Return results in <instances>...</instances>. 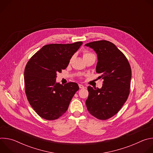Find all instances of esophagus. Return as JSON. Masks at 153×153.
<instances>
[{"label":"esophagus","instance_id":"obj_1","mask_svg":"<svg viewBox=\"0 0 153 153\" xmlns=\"http://www.w3.org/2000/svg\"><path fill=\"white\" fill-rule=\"evenodd\" d=\"M79 88L80 89H82V88H84V86L83 85H82V84H79Z\"/></svg>","mask_w":153,"mask_h":153}]
</instances>
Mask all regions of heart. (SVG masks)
<instances>
[{
	"label": "heart",
	"mask_w": 153,
	"mask_h": 153,
	"mask_svg": "<svg viewBox=\"0 0 153 153\" xmlns=\"http://www.w3.org/2000/svg\"><path fill=\"white\" fill-rule=\"evenodd\" d=\"M91 55H94V54L91 53H89L88 51H85L83 53V58H85L86 57H88V56H91Z\"/></svg>",
	"instance_id": "b5f03b06"
}]
</instances>
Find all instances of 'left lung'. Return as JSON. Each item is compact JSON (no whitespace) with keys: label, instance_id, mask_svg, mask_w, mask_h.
I'll return each instance as SVG.
<instances>
[{"label":"left lung","instance_id":"left-lung-1","mask_svg":"<svg viewBox=\"0 0 153 153\" xmlns=\"http://www.w3.org/2000/svg\"><path fill=\"white\" fill-rule=\"evenodd\" d=\"M85 46L96 53V72L103 79L100 89L88 86L87 110L97 119L106 120L119 112L128 97L131 69L123 53L110 42L94 41Z\"/></svg>","mask_w":153,"mask_h":153}]
</instances>
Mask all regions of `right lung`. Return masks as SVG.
Wrapping results in <instances>:
<instances>
[{
    "mask_svg": "<svg viewBox=\"0 0 153 153\" xmlns=\"http://www.w3.org/2000/svg\"><path fill=\"white\" fill-rule=\"evenodd\" d=\"M82 43L46 45L28 62L24 71L25 93L30 105L43 119L53 120L62 116L79 90L75 82L63 85L56 79L57 73L66 69Z\"/></svg>",
    "mask_w": 153,
    "mask_h": 153,
    "instance_id": "obj_1",
    "label": "right lung"
}]
</instances>
